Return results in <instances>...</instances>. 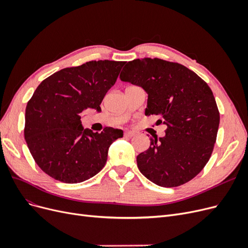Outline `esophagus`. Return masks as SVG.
Instances as JSON below:
<instances>
[{"mask_svg":"<svg viewBox=\"0 0 248 248\" xmlns=\"http://www.w3.org/2000/svg\"><path fill=\"white\" fill-rule=\"evenodd\" d=\"M134 135L135 134L133 132H124V136L126 138H132Z\"/></svg>","mask_w":248,"mask_h":248,"instance_id":"34e87169","label":"esophagus"}]
</instances>
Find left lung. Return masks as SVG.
I'll use <instances>...</instances> for the list:
<instances>
[{"mask_svg":"<svg viewBox=\"0 0 248 248\" xmlns=\"http://www.w3.org/2000/svg\"><path fill=\"white\" fill-rule=\"evenodd\" d=\"M124 68L121 80L148 94L145 114L159 115L167 125L165 136L151 139L150 148L138 155L140 171L159 186L186 184L206 166L216 143L220 113L211 88L178 62L144 58Z\"/></svg>","mask_w":248,"mask_h":248,"instance_id":"1","label":"left lung"}]
</instances>
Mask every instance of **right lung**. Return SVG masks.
<instances>
[{"instance_id":"right-lung-1","label":"right lung","mask_w":248,"mask_h":248,"mask_svg":"<svg viewBox=\"0 0 248 248\" xmlns=\"http://www.w3.org/2000/svg\"><path fill=\"white\" fill-rule=\"evenodd\" d=\"M124 62L91 61L62 69L42 81L27 102L24 137L36 164L64 184L87 180L104 167L112 142L123 131L105 127L100 134L83 128L82 112L101 111Z\"/></svg>"}]
</instances>
